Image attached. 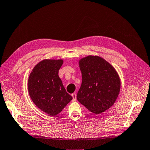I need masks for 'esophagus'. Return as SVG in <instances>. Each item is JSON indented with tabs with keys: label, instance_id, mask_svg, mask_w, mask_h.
I'll return each mask as SVG.
<instances>
[{
	"label": "esophagus",
	"instance_id": "1",
	"mask_svg": "<svg viewBox=\"0 0 150 150\" xmlns=\"http://www.w3.org/2000/svg\"><path fill=\"white\" fill-rule=\"evenodd\" d=\"M71 96H72V97H73V101H76V93H72L71 94Z\"/></svg>",
	"mask_w": 150,
	"mask_h": 150
}]
</instances>
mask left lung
Wrapping results in <instances>:
<instances>
[{
    "label": "left lung",
    "mask_w": 150,
    "mask_h": 150,
    "mask_svg": "<svg viewBox=\"0 0 150 150\" xmlns=\"http://www.w3.org/2000/svg\"><path fill=\"white\" fill-rule=\"evenodd\" d=\"M82 82L77 99L88 110L99 114L115 103L120 90L119 76L110 64L98 56L79 60Z\"/></svg>",
    "instance_id": "1"
}]
</instances>
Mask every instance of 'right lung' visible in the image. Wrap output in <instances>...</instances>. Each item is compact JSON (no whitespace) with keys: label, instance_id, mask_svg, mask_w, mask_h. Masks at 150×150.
<instances>
[{"label":"right lung","instance_id":"obj_1","mask_svg":"<svg viewBox=\"0 0 150 150\" xmlns=\"http://www.w3.org/2000/svg\"><path fill=\"white\" fill-rule=\"evenodd\" d=\"M62 60H43L35 66L28 80V93L38 108L50 116L59 114L73 99L59 76Z\"/></svg>","mask_w":150,"mask_h":150}]
</instances>
